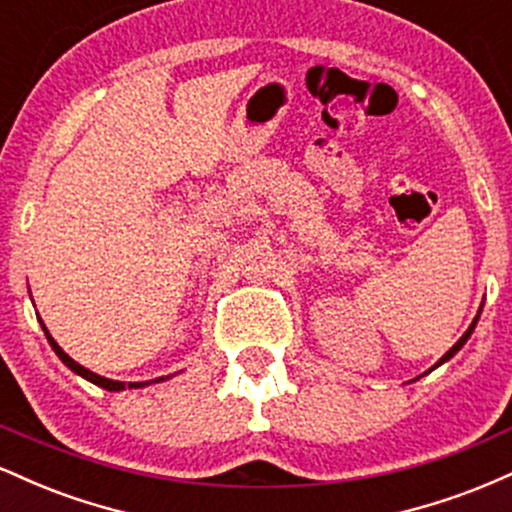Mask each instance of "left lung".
Wrapping results in <instances>:
<instances>
[{
  "label": "left lung",
  "instance_id": "8db88e82",
  "mask_svg": "<svg viewBox=\"0 0 512 512\" xmlns=\"http://www.w3.org/2000/svg\"><path fill=\"white\" fill-rule=\"evenodd\" d=\"M481 308H484V303H481V305H479V313H477V317H474V320H472V325H469V327H467V332H464V334H462V337H460V339H457V342H455V344H452V349H450V351H445V356H443V358H438V361H436V366H433V368H428V370H426V373H421V375H419V378H424V375H428V373H431V370H436L438 366H443V363H448V361H450V358H452V356H455V354H457V351H460L464 344H467V339H469V337H472L474 327H477V322H479ZM419 378H414V380H419Z\"/></svg>",
  "mask_w": 512,
  "mask_h": 512
}]
</instances>
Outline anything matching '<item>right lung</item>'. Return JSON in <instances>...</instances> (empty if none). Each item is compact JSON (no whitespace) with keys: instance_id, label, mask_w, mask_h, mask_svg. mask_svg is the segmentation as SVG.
<instances>
[{"instance_id":"right-lung-1","label":"right lung","mask_w":512,"mask_h":512,"mask_svg":"<svg viewBox=\"0 0 512 512\" xmlns=\"http://www.w3.org/2000/svg\"><path fill=\"white\" fill-rule=\"evenodd\" d=\"M38 320H40V317H38ZM40 325H43V332H45V337H48V342H50V346H52V351H55V354L60 356V361L64 363V366H67L69 370H72V373L81 375V378L88 380V383H93V385L103 387V390H108V392H122V390H125V387H129V390H134V387H146V385H151V383H163V380L173 378V375H166V378H163V375H161V378H156V380H142V383H120V380L103 378V375L93 373V370H88V368L81 366V363H76L74 358L69 356V354H64L62 346L57 344L55 339H52V334L48 332V327H45V322H43V320H40Z\"/></svg>"}]
</instances>
